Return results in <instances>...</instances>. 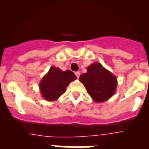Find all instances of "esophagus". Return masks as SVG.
Listing matches in <instances>:
<instances>
[{
  "mask_svg": "<svg viewBox=\"0 0 149 149\" xmlns=\"http://www.w3.org/2000/svg\"><path fill=\"white\" fill-rule=\"evenodd\" d=\"M75 75L77 76V77L78 78L79 77H80V75H81V72H75Z\"/></svg>",
  "mask_w": 149,
  "mask_h": 149,
  "instance_id": "esophagus-1",
  "label": "esophagus"
}]
</instances>
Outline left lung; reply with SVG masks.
Instances as JSON below:
<instances>
[{"label":"left lung","mask_w":149,"mask_h":149,"mask_svg":"<svg viewBox=\"0 0 149 149\" xmlns=\"http://www.w3.org/2000/svg\"><path fill=\"white\" fill-rule=\"evenodd\" d=\"M86 69V73L82 74L79 81L92 98L95 102H104L111 98L116 89V77L98 63H94Z\"/></svg>","instance_id":"left-lung-1"}]
</instances>
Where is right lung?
Instances as JSON below:
<instances>
[{"label": "right lung", "mask_w": 149, "mask_h": 149, "mask_svg": "<svg viewBox=\"0 0 149 149\" xmlns=\"http://www.w3.org/2000/svg\"><path fill=\"white\" fill-rule=\"evenodd\" d=\"M77 78L72 71H61L52 66L39 83V89L43 98L48 101H56L66 90L72 81Z\"/></svg>", "instance_id": "1"}]
</instances>
